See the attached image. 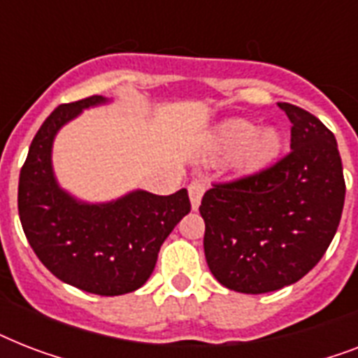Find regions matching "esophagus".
<instances>
[{
  "label": "esophagus",
  "mask_w": 358,
  "mask_h": 358,
  "mask_svg": "<svg viewBox=\"0 0 358 358\" xmlns=\"http://www.w3.org/2000/svg\"><path fill=\"white\" fill-rule=\"evenodd\" d=\"M187 191H189L191 208H193V210H196V208L201 206L202 195H204V191H206V185L202 184V182H199V180H195V182H191L189 187H187Z\"/></svg>",
  "instance_id": "1"
}]
</instances>
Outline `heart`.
<instances>
[{
    "label": "heart",
    "mask_w": 358,
    "mask_h": 358,
    "mask_svg": "<svg viewBox=\"0 0 358 358\" xmlns=\"http://www.w3.org/2000/svg\"><path fill=\"white\" fill-rule=\"evenodd\" d=\"M213 150L221 156H234L241 169H256L271 162L282 145V137L275 128L256 129L243 119H230L213 131Z\"/></svg>",
    "instance_id": "obj_1"
}]
</instances>
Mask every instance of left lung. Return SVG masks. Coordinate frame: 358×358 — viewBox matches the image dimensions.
<instances>
[{
  "label": "left lung",
  "mask_w": 358,
  "mask_h": 358,
  "mask_svg": "<svg viewBox=\"0 0 358 358\" xmlns=\"http://www.w3.org/2000/svg\"><path fill=\"white\" fill-rule=\"evenodd\" d=\"M292 122V152L273 167L202 196L204 255L219 282L239 294H267L297 282L338 229L344 171L333 131L292 103H278Z\"/></svg>",
  "instance_id": "obj_1"
}]
</instances>
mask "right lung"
Segmentation results:
<instances>
[{"mask_svg":"<svg viewBox=\"0 0 358 358\" xmlns=\"http://www.w3.org/2000/svg\"><path fill=\"white\" fill-rule=\"evenodd\" d=\"M109 100L91 96L53 111L20 171L18 213L38 260L63 282L96 295L135 292L148 280L167 236L191 210L187 191L162 196L135 189L109 202H85L59 185L52 165L55 135L83 109Z\"/></svg>","mask_w":358,"mask_h":358,"instance_id":"obj_1","label":"right lung"}]
</instances>
